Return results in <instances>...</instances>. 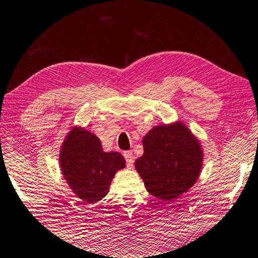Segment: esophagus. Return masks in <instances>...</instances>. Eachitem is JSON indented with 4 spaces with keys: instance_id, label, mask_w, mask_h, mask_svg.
Here are the masks:
<instances>
[{
    "instance_id": "1",
    "label": "esophagus",
    "mask_w": 258,
    "mask_h": 258,
    "mask_svg": "<svg viewBox=\"0 0 258 258\" xmlns=\"http://www.w3.org/2000/svg\"><path fill=\"white\" fill-rule=\"evenodd\" d=\"M124 158H125V160H126V166H127L128 168H132L133 162H134V157H133L132 152H131V151L124 152Z\"/></svg>"
}]
</instances>
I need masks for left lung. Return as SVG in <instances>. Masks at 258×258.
Wrapping results in <instances>:
<instances>
[{"label": "left lung", "mask_w": 258, "mask_h": 258, "mask_svg": "<svg viewBox=\"0 0 258 258\" xmlns=\"http://www.w3.org/2000/svg\"><path fill=\"white\" fill-rule=\"evenodd\" d=\"M136 169L147 191L162 202L174 201L198 180L202 166L199 141L181 122L157 126L143 139Z\"/></svg>", "instance_id": "1"}]
</instances>
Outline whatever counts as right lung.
Segmentation results:
<instances>
[{"instance_id":"1","label":"right lung","mask_w":258,"mask_h":258,"mask_svg":"<svg viewBox=\"0 0 258 258\" xmlns=\"http://www.w3.org/2000/svg\"><path fill=\"white\" fill-rule=\"evenodd\" d=\"M59 161L69 186L88 203L99 201L108 193L114 174L126 164L120 153H105L94 134L77 127L65 139Z\"/></svg>"}]
</instances>
